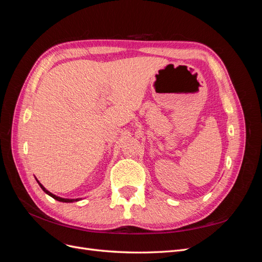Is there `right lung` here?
<instances>
[{
    "mask_svg": "<svg viewBox=\"0 0 262 262\" xmlns=\"http://www.w3.org/2000/svg\"><path fill=\"white\" fill-rule=\"evenodd\" d=\"M37 180V179H36ZM37 182L39 184V186H40V188L43 190V191L48 194V195H50V196H52L53 199H55V200H58V201H60V202H67V203H70V202H74V201H80L81 199H64V198H60V196H58V195H55V194H53V193H51L50 191H48V190H47L40 182H39L38 180H37Z\"/></svg>",
    "mask_w": 262,
    "mask_h": 262,
    "instance_id": "obj_1",
    "label": "right lung"
}]
</instances>
